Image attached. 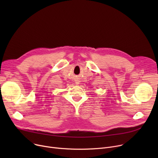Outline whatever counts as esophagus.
Returning <instances> with one entry per match:
<instances>
[{
  "label": "esophagus",
  "mask_w": 158,
  "mask_h": 158,
  "mask_svg": "<svg viewBox=\"0 0 158 158\" xmlns=\"http://www.w3.org/2000/svg\"><path fill=\"white\" fill-rule=\"evenodd\" d=\"M76 84L77 85H78L79 84V81H76Z\"/></svg>",
  "instance_id": "obj_1"
}]
</instances>
